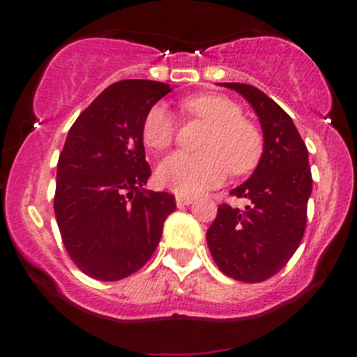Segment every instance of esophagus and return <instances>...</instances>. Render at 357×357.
<instances>
[{
	"instance_id": "esophagus-1",
	"label": "esophagus",
	"mask_w": 357,
	"mask_h": 357,
	"mask_svg": "<svg viewBox=\"0 0 357 357\" xmlns=\"http://www.w3.org/2000/svg\"><path fill=\"white\" fill-rule=\"evenodd\" d=\"M191 203H195V198H192V196H183V195L176 196V204H178L179 208L190 206Z\"/></svg>"
}]
</instances>
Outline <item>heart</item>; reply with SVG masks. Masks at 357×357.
<instances>
[{"label": "heart", "instance_id": "obj_1", "mask_svg": "<svg viewBox=\"0 0 357 357\" xmlns=\"http://www.w3.org/2000/svg\"><path fill=\"white\" fill-rule=\"evenodd\" d=\"M183 109L208 124L210 130L202 142L203 153H174L158 166L155 178L166 190L183 196L218 186L233 174L248 173L261 155V136L258 129L241 117L236 102L218 93H202L183 102ZM176 121L166 105L155 104L142 122V139L154 151H165L173 144Z\"/></svg>", "mask_w": 357, "mask_h": 357}]
</instances>
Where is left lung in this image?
<instances>
[{
  "label": "left lung",
  "instance_id": "obj_1",
  "mask_svg": "<svg viewBox=\"0 0 357 357\" xmlns=\"http://www.w3.org/2000/svg\"><path fill=\"white\" fill-rule=\"evenodd\" d=\"M238 92L255 110L264 153L252 176L231 195L248 204H221L206 231L213 260L225 275L264 282L285 267L304 236L307 202L312 192L309 153L296 124L277 102L253 85L218 84Z\"/></svg>",
  "mask_w": 357,
  "mask_h": 357
}]
</instances>
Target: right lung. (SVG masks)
<instances>
[{
    "instance_id": "obj_1",
    "label": "right lung",
    "mask_w": 357,
    "mask_h": 357,
    "mask_svg": "<svg viewBox=\"0 0 357 357\" xmlns=\"http://www.w3.org/2000/svg\"><path fill=\"white\" fill-rule=\"evenodd\" d=\"M154 80L109 85L68 130L56 166L55 216L73 264L114 282L137 272L159 245L174 196L146 190L142 122L171 92Z\"/></svg>"
}]
</instances>
